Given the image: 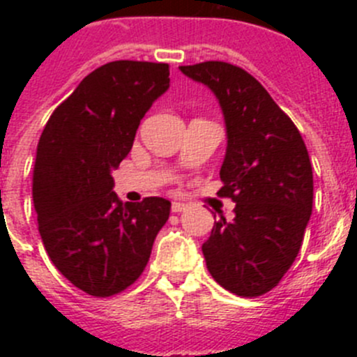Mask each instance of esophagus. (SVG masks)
<instances>
[{"instance_id":"34e87169","label":"esophagus","mask_w":357,"mask_h":357,"mask_svg":"<svg viewBox=\"0 0 357 357\" xmlns=\"http://www.w3.org/2000/svg\"><path fill=\"white\" fill-rule=\"evenodd\" d=\"M185 209H188V204L184 202H173L172 204V213H182Z\"/></svg>"}]
</instances>
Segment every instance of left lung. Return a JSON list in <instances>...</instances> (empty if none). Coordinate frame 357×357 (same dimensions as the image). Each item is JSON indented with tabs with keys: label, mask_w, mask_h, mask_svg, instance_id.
I'll return each mask as SVG.
<instances>
[{
	"label": "left lung",
	"mask_w": 357,
	"mask_h": 357,
	"mask_svg": "<svg viewBox=\"0 0 357 357\" xmlns=\"http://www.w3.org/2000/svg\"><path fill=\"white\" fill-rule=\"evenodd\" d=\"M216 94L227 127L220 197L236 202L202 252L218 284L259 296L279 284L301 250L313 211V168L295 123L259 82L229 62L181 66Z\"/></svg>",
	"instance_id": "8db88e82"
}]
</instances>
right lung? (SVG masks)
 <instances>
[{"label":"right lung","instance_id":"obj_1","mask_svg":"<svg viewBox=\"0 0 357 357\" xmlns=\"http://www.w3.org/2000/svg\"><path fill=\"white\" fill-rule=\"evenodd\" d=\"M168 87V64L109 62L78 84L40 134L31 184L39 234L56 270L93 296L134 284L168 222L166 198L123 204L112 191V172Z\"/></svg>","mask_w":357,"mask_h":357}]
</instances>
